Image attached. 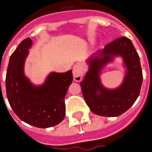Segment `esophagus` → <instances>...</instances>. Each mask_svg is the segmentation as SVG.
Segmentation results:
<instances>
[{"instance_id":"obj_1","label":"esophagus","mask_w":152,"mask_h":152,"mask_svg":"<svg viewBox=\"0 0 152 152\" xmlns=\"http://www.w3.org/2000/svg\"><path fill=\"white\" fill-rule=\"evenodd\" d=\"M85 72V68L82 65L80 64H76L75 66H73L72 69V73H73V77L74 80L76 82H80L81 80H82L83 74Z\"/></svg>"}]
</instances>
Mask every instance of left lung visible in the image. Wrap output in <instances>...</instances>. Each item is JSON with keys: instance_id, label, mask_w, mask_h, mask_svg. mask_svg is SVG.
<instances>
[{"instance_id": "8db88e82", "label": "left lung", "mask_w": 152, "mask_h": 152, "mask_svg": "<svg viewBox=\"0 0 152 152\" xmlns=\"http://www.w3.org/2000/svg\"><path fill=\"white\" fill-rule=\"evenodd\" d=\"M118 56L122 59L124 79L117 87L108 88L102 84L101 75ZM86 63L88 71L80 87L91 112L101 116L115 117L130 108L139 96L142 83L140 58L132 41L125 37L118 38L92 54Z\"/></svg>"}]
</instances>
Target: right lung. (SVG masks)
I'll list each match as a JSON object with an SVG mask.
<instances>
[{"label":"right lung","mask_w":152,"mask_h":152,"mask_svg":"<svg viewBox=\"0 0 152 152\" xmlns=\"http://www.w3.org/2000/svg\"><path fill=\"white\" fill-rule=\"evenodd\" d=\"M32 45L27 38L18 45L9 61L5 78L10 105L21 121L37 128H50L65 117L64 99L72 82V72H50L40 85L25 74V62Z\"/></svg>","instance_id":"1"}]
</instances>
